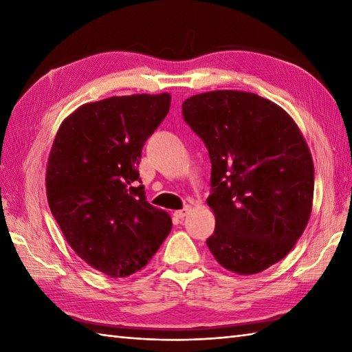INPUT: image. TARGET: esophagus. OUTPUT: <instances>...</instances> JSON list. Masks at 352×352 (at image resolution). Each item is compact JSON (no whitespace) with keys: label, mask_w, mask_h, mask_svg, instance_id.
<instances>
[{"label":"esophagus","mask_w":352,"mask_h":352,"mask_svg":"<svg viewBox=\"0 0 352 352\" xmlns=\"http://www.w3.org/2000/svg\"><path fill=\"white\" fill-rule=\"evenodd\" d=\"M190 213V207L189 206H186L183 210H177L175 213H174V216L177 219H183V218H186V216H188Z\"/></svg>","instance_id":"1"}]
</instances>
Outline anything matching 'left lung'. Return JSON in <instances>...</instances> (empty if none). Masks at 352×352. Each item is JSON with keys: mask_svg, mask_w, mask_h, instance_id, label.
Returning <instances> with one entry per match:
<instances>
[{"mask_svg": "<svg viewBox=\"0 0 352 352\" xmlns=\"http://www.w3.org/2000/svg\"><path fill=\"white\" fill-rule=\"evenodd\" d=\"M183 118L212 162L208 250L231 272L265 271L294 248L311 213L315 168L300 129L275 102L241 91L193 95Z\"/></svg>", "mask_w": 352, "mask_h": 352, "instance_id": "left-lung-1", "label": "left lung"}]
</instances>
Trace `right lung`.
I'll return each instance as SVG.
<instances>
[{
  "label": "right lung",
  "mask_w": 352,
  "mask_h": 352,
  "mask_svg": "<svg viewBox=\"0 0 352 352\" xmlns=\"http://www.w3.org/2000/svg\"><path fill=\"white\" fill-rule=\"evenodd\" d=\"M169 106V94L87 102L52 142L51 213L77 256L113 278L140 271L170 233V216L148 203L138 170L142 148Z\"/></svg>",
  "instance_id": "add662e5"
}]
</instances>
